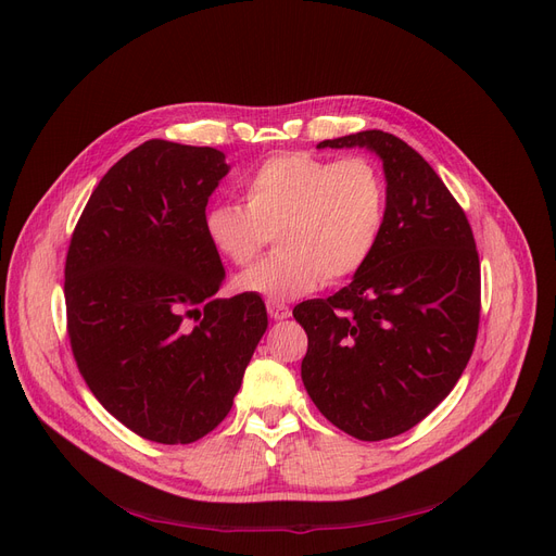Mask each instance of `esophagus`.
<instances>
[{"label":"esophagus","instance_id":"34e87169","mask_svg":"<svg viewBox=\"0 0 556 556\" xmlns=\"http://www.w3.org/2000/svg\"><path fill=\"white\" fill-rule=\"evenodd\" d=\"M268 313H270L273 320L291 318V308H288L286 304H279V302H268Z\"/></svg>","mask_w":556,"mask_h":556}]
</instances>
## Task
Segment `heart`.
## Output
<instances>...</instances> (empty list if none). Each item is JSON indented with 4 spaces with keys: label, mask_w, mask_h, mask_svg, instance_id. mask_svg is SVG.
I'll return each mask as SVG.
<instances>
[{
    "label": "heart",
    "mask_w": 556,
    "mask_h": 556,
    "mask_svg": "<svg viewBox=\"0 0 556 556\" xmlns=\"http://www.w3.org/2000/svg\"><path fill=\"white\" fill-rule=\"evenodd\" d=\"M245 206L204 211L206 243L245 268L275 233L277 252L236 279L240 293L270 302L302 298L364 268L386 225V181L375 161L306 152L273 156L243 186Z\"/></svg>",
    "instance_id": "obj_1"
}]
</instances>
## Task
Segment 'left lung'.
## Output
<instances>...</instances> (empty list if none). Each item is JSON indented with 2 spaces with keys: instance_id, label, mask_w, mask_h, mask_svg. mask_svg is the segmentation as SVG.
<instances>
[{
  "instance_id": "left-lung-1",
  "label": "left lung",
  "mask_w": 556,
  "mask_h": 556,
  "mask_svg": "<svg viewBox=\"0 0 556 556\" xmlns=\"http://www.w3.org/2000/svg\"><path fill=\"white\" fill-rule=\"evenodd\" d=\"M318 148L381 159L386 225L350 286L295 306L308 336L302 381L350 437L393 439L427 418L468 366L481 308L475 236L441 177L397 136L370 129Z\"/></svg>"
}]
</instances>
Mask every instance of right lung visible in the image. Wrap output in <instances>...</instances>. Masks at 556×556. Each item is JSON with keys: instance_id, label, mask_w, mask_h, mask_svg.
<instances>
[{"instance_id": "right-lung-1", "label": "right lung", "mask_w": 556, "mask_h": 556, "mask_svg": "<svg viewBox=\"0 0 556 556\" xmlns=\"http://www.w3.org/2000/svg\"><path fill=\"white\" fill-rule=\"evenodd\" d=\"M227 173L220 150L142 142L92 190L70 240L79 372L113 418L154 443H195L218 427L268 329L261 298H213L225 268L202 218Z\"/></svg>"}]
</instances>
